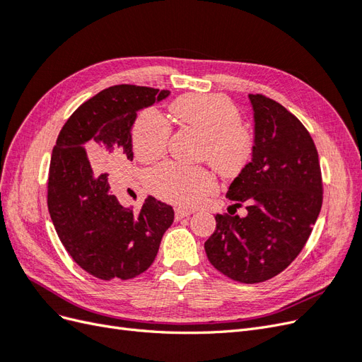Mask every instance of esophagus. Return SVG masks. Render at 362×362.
<instances>
[{"label":"esophagus","mask_w":362,"mask_h":362,"mask_svg":"<svg viewBox=\"0 0 362 362\" xmlns=\"http://www.w3.org/2000/svg\"><path fill=\"white\" fill-rule=\"evenodd\" d=\"M190 214L192 211L187 210V208H175V218H177V221H181L184 217H189Z\"/></svg>","instance_id":"1"}]
</instances>
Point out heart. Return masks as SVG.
I'll return each instance as SVG.
<instances>
[{
    "label": "heart",
    "mask_w": 362,
    "mask_h": 362,
    "mask_svg": "<svg viewBox=\"0 0 362 362\" xmlns=\"http://www.w3.org/2000/svg\"><path fill=\"white\" fill-rule=\"evenodd\" d=\"M180 122L205 136V156L225 177L242 170L252 157L254 137L240 120L237 107L222 95H185L173 101ZM172 127L156 108L141 112L133 128V148L139 160L151 163L166 152ZM148 185L161 199L192 206L216 189L214 173L205 166L164 161L148 173Z\"/></svg>",
    "instance_id": "b5f03b06"
}]
</instances>
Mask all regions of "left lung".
I'll use <instances>...</instances> for the list:
<instances>
[{
  "instance_id": "obj_1",
  "label": "left lung",
  "mask_w": 362,
  "mask_h": 362,
  "mask_svg": "<svg viewBox=\"0 0 362 362\" xmlns=\"http://www.w3.org/2000/svg\"><path fill=\"white\" fill-rule=\"evenodd\" d=\"M249 101L255 122L252 160L226 193L237 206L246 202L247 214H217L205 252L228 278L257 284L299 255L319 217L323 184L319 154L300 120L264 95H249Z\"/></svg>"
}]
</instances>
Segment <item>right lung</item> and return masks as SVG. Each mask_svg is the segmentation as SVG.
Wrapping results in <instances>:
<instances>
[{
	"label": "right lung",
	"instance_id": "add662e5",
	"mask_svg": "<svg viewBox=\"0 0 362 362\" xmlns=\"http://www.w3.org/2000/svg\"><path fill=\"white\" fill-rule=\"evenodd\" d=\"M169 90L119 84L81 104L63 125L52 149L48 210L60 242L83 270L104 281L131 279L154 262L172 206L152 196L136 214L119 204L108 173L133 160L131 129L141 108Z\"/></svg>",
	"mask_w": 362,
	"mask_h": 362
}]
</instances>
